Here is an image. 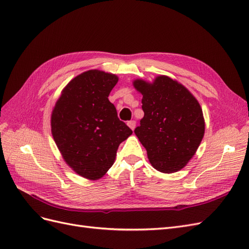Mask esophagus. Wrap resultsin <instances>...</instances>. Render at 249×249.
I'll list each match as a JSON object with an SVG mask.
<instances>
[{"mask_svg":"<svg viewBox=\"0 0 249 249\" xmlns=\"http://www.w3.org/2000/svg\"><path fill=\"white\" fill-rule=\"evenodd\" d=\"M127 125H129L132 130H134L135 126H136V122H135V120H130V122H127Z\"/></svg>","mask_w":249,"mask_h":249,"instance_id":"1","label":"esophagus"}]
</instances>
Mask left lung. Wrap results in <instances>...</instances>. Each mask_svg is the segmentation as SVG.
Here are the masks:
<instances>
[{
    "mask_svg": "<svg viewBox=\"0 0 249 249\" xmlns=\"http://www.w3.org/2000/svg\"><path fill=\"white\" fill-rule=\"evenodd\" d=\"M144 116L135 134L146 148L153 166L169 173L182 169L194 156L205 134L196 99L177 81L158 77L153 84L136 80Z\"/></svg>",
    "mask_w": 249,
    "mask_h": 249,
    "instance_id": "8db88e82",
    "label": "left lung"
}]
</instances>
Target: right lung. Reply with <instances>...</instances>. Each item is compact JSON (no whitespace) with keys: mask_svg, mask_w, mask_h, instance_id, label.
<instances>
[{"mask_svg":"<svg viewBox=\"0 0 249 249\" xmlns=\"http://www.w3.org/2000/svg\"><path fill=\"white\" fill-rule=\"evenodd\" d=\"M117 81L97 70L83 72L66 85L52 113V134L65 162L89 179L109 170L119 144L133 133L108 99Z\"/></svg>","mask_w":249,"mask_h":249,"instance_id":"add662e5","label":"right lung"}]
</instances>
